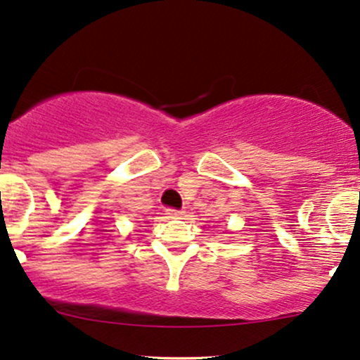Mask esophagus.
Masks as SVG:
<instances>
[{
  "mask_svg": "<svg viewBox=\"0 0 360 360\" xmlns=\"http://www.w3.org/2000/svg\"><path fill=\"white\" fill-rule=\"evenodd\" d=\"M166 214L169 218H181L184 214L183 210H172V208H167L166 210Z\"/></svg>",
  "mask_w": 360,
  "mask_h": 360,
  "instance_id": "obj_1",
  "label": "esophagus"
}]
</instances>
